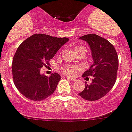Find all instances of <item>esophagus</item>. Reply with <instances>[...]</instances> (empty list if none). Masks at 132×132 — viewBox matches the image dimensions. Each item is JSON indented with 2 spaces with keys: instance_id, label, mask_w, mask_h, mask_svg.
Returning a JSON list of instances; mask_svg holds the SVG:
<instances>
[{
  "instance_id": "esophagus-1",
  "label": "esophagus",
  "mask_w": 132,
  "mask_h": 132,
  "mask_svg": "<svg viewBox=\"0 0 132 132\" xmlns=\"http://www.w3.org/2000/svg\"><path fill=\"white\" fill-rule=\"evenodd\" d=\"M66 79H68V80H69V81H76L75 79H72V78H71V77H66Z\"/></svg>"
}]
</instances>
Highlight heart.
<instances>
[{
  "label": "heart",
  "mask_w": 132,
  "mask_h": 132,
  "mask_svg": "<svg viewBox=\"0 0 132 132\" xmlns=\"http://www.w3.org/2000/svg\"><path fill=\"white\" fill-rule=\"evenodd\" d=\"M81 47V46H79V47H77L75 49H77V48ZM79 68H77V67H75V66H64V68H62V70L64 73L68 75H74L77 73V72L78 71Z\"/></svg>",
  "instance_id": "1"
}]
</instances>
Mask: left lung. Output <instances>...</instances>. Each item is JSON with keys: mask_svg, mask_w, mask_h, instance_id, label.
Segmentation results:
<instances>
[{"mask_svg": "<svg viewBox=\"0 0 132 132\" xmlns=\"http://www.w3.org/2000/svg\"><path fill=\"white\" fill-rule=\"evenodd\" d=\"M90 47L94 63L83 77L93 76L92 83L85 82L84 90L79 95L89 101L100 99L114 86L119 67V59L114 46L108 40L95 34L80 37Z\"/></svg>", "mask_w": 132, "mask_h": 132, "instance_id": "obj_1", "label": "left lung"}]
</instances>
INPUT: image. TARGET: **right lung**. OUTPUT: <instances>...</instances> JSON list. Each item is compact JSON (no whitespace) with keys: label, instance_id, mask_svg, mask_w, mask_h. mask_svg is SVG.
Returning <instances> with one entry per match:
<instances>
[{"label":"right lung","instance_id":"1","mask_svg":"<svg viewBox=\"0 0 132 132\" xmlns=\"http://www.w3.org/2000/svg\"><path fill=\"white\" fill-rule=\"evenodd\" d=\"M68 38H57L44 34L28 37L18 48L12 62L14 84L19 92L28 99L40 101L55 92L61 77L54 72L50 77L40 73V68L49 62Z\"/></svg>","mask_w":132,"mask_h":132}]
</instances>
